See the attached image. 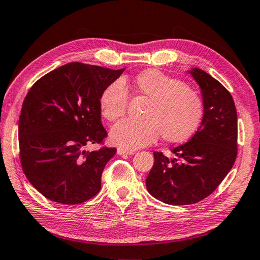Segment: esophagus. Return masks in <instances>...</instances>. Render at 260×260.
<instances>
[{"label": "esophagus", "mask_w": 260, "mask_h": 260, "mask_svg": "<svg viewBox=\"0 0 260 260\" xmlns=\"http://www.w3.org/2000/svg\"><path fill=\"white\" fill-rule=\"evenodd\" d=\"M117 153L118 155H133L134 151H131V150H125V149H121L119 148L117 150Z\"/></svg>", "instance_id": "obj_1"}]
</instances>
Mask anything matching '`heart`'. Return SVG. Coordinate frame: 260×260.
I'll return each mask as SVG.
<instances>
[{"label":"heart","instance_id":"1","mask_svg":"<svg viewBox=\"0 0 260 260\" xmlns=\"http://www.w3.org/2000/svg\"><path fill=\"white\" fill-rule=\"evenodd\" d=\"M134 87L149 100L143 114L146 120H122L114 125L110 140L125 150L149 146L161 134L170 143L191 139L204 119V104L200 95L182 81L158 70H146L134 78ZM128 102L125 85L116 80L104 88L100 96V111L104 119L117 121L124 117Z\"/></svg>","mask_w":260,"mask_h":260}]
</instances>
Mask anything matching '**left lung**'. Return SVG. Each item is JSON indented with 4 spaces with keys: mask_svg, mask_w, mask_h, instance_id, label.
I'll return each mask as SVG.
<instances>
[{
    "mask_svg": "<svg viewBox=\"0 0 260 260\" xmlns=\"http://www.w3.org/2000/svg\"><path fill=\"white\" fill-rule=\"evenodd\" d=\"M187 72L200 86L203 122L188 142L171 150L174 158L153 152L155 162L146 180L149 193L171 205L193 204L211 195L237 155V113L231 93L203 70Z\"/></svg>",
    "mask_w": 260,
    "mask_h": 260,
    "instance_id": "left-lung-1",
    "label": "left lung"
}]
</instances>
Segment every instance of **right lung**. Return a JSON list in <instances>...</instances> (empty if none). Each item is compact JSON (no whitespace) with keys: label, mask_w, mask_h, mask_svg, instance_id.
I'll use <instances>...</instances> for the list:
<instances>
[{"label":"right lung","mask_w":260,"mask_h":260,"mask_svg":"<svg viewBox=\"0 0 260 260\" xmlns=\"http://www.w3.org/2000/svg\"><path fill=\"white\" fill-rule=\"evenodd\" d=\"M124 69L65 64L34 83L18 120L20 162L30 184L52 202L80 204L101 189V177L116 148L86 151L107 131L99 100Z\"/></svg>","instance_id":"add662e5"}]
</instances>
